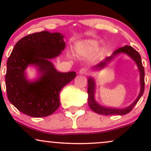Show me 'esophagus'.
I'll return each instance as SVG.
<instances>
[{"mask_svg": "<svg viewBox=\"0 0 151 151\" xmlns=\"http://www.w3.org/2000/svg\"><path fill=\"white\" fill-rule=\"evenodd\" d=\"M79 73L86 75V74H87V73H88V70H86V68H81V70H79Z\"/></svg>", "mask_w": 151, "mask_h": 151, "instance_id": "esophagus-1", "label": "esophagus"}]
</instances>
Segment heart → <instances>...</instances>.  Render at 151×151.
Returning a JSON list of instances; mask_svg holds the SVG:
<instances>
[{
	"mask_svg": "<svg viewBox=\"0 0 151 151\" xmlns=\"http://www.w3.org/2000/svg\"><path fill=\"white\" fill-rule=\"evenodd\" d=\"M99 42L94 40H88L79 43V47L84 50L86 52L91 53L98 48Z\"/></svg>",
	"mask_w": 151,
	"mask_h": 151,
	"instance_id": "1",
	"label": "heart"
}]
</instances>
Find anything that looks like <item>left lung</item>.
Segmentation results:
<instances>
[{"mask_svg":"<svg viewBox=\"0 0 151 151\" xmlns=\"http://www.w3.org/2000/svg\"><path fill=\"white\" fill-rule=\"evenodd\" d=\"M120 53H125L127 54L129 56L131 57V58L134 60L135 62L136 63V65H138V70L140 72V75H141V78H140V81H141V91H140L139 95H138V98L136 99V101H135L131 105H130L129 107L125 109H111V108H106V107H104L102 106L99 105V104L96 103V101L94 99V93H95V82L94 80L92 78L89 77L88 79V94H89V97H88V103H89V106L90 109L94 111L95 113L101 114V115H105V116H109V115H124L129 113L130 111H132L133 107L136 106V104L138 103V101H139V99L143 95V92H144V89H145V72H144V68H143V66L142 65L141 62V55H139V53L136 51L134 48H133L131 46L126 45L122 47L119 48L116 50L114 52L112 53L111 56L108 57L105 59L104 60L100 62L99 64H98L97 65L95 66V68L99 69L103 68L106 66L107 64L109 62L111 61V60L114 57L116 56L117 55Z\"/></svg>","mask_w":151,"mask_h":151,"instance_id":"obj_1","label":"left lung"}]
</instances>
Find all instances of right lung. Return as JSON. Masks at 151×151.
Segmentation results:
<instances>
[{"instance_id":"add662e5","label":"right lung","mask_w":151,"mask_h":151,"mask_svg":"<svg viewBox=\"0 0 151 151\" xmlns=\"http://www.w3.org/2000/svg\"><path fill=\"white\" fill-rule=\"evenodd\" d=\"M63 37L59 32L42 31L28 35L15 44L7 61L6 85L8 100L22 113L45 117L60 106L59 93L76 77L75 72H58L50 61L65 48ZM31 64L37 65L41 74L32 83L24 74Z\"/></svg>"}]
</instances>
